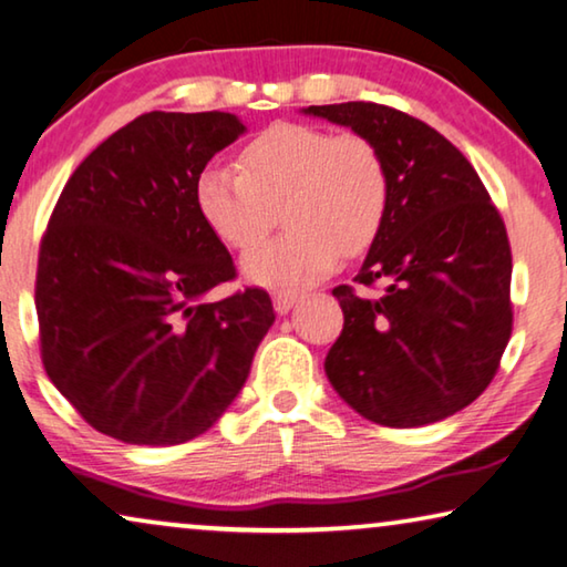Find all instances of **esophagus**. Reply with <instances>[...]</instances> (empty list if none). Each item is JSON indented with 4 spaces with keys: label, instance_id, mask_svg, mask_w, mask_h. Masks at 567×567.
<instances>
[{
    "label": "esophagus",
    "instance_id": "esophagus-1",
    "mask_svg": "<svg viewBox=\"0 0 567 567\" xmlns=\"http://www.w3.org/2000/svg\"><path fill=\"white\" fill-rule=\"evenodd\" d=\"M301 296L296 291H274V309L278 313H289L293 309V303H299Z\"/></svg>",
    "mask_w": 567,
    "mask_h": 567
}]
</instances>
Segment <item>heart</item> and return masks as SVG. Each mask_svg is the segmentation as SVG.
<instances>
[{"instance_id":"b5f03b06","label":"heart","mask_w":567,"mask_h":567,"mask_svg":"<svg viewBox=\"0 0 567 567\" xmlns=\"http://www.w3.org/2000/svg\"><path fill=\"white\" fill-rule=\"evenodd\" d=\"M392 175L374 141L359 133L276 123L240 153V171L210 163L196 181L206 226L230 248L261 240L284 206L286 228L248 250L244 274L264 286H301L359 256L382 234Z\"/></svg>"}]
</instances>
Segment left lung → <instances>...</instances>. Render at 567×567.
Masks as SVG:
<instances>
[{"label": "left lung", "instance_id": "8db88e82", "mask_svg": "<svg viewBox=\"0 0 567 567\" xmlns=\"http://www.w3.org/2000/svg\"><path fill=\"white\" fill-rule=\"evenodd\" d=\"M303 115L374 141L392 175L382 234L354 281L337 286L344 329L323 369L351 410L384 426H422L465 410L497 374L513 333L505 223L470 161L422 120L377 102L311 105Z\"/></svg>", "mask_w": 567, "mask_h": 567}]
</instances>
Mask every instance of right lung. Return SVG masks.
<instances>
[{
  "instance_id": "obj_1",
  "label": "right lung",
  "mask_w": 567,
  "mask_h": 567,
  "mask_svg": "<svg viewBox=\"0 0 567 567\" xmlns=\"http://www.w3.org/2000/svg\"><path fill=\"white\" fill-rule=\"evenodd\" d=\"M230 113H145L100 143L60 193L37 261L42 364L90 426L127 444L198 437L246 384L276 319L264 289L206 301L234 258L196 206Z\"/></svg>"
}]
</instances>
